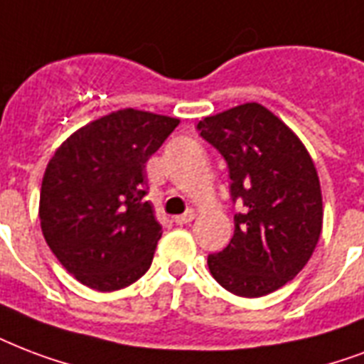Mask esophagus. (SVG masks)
I'll return each mask as SVG.
<instances>
[{
    "mask_svg": "<svg viewBox=\"0 0 364 364\" xmlns=\"http://www.w3.org/2000/svg\"><path fill=\"white\" fill-rule=\"evenodd\" d=\"M194 218H196V213H194L193 210H188V212H185L183 215H176L173 221H176L177 225H187V223H191Z\"/></svg>",
    "mask_w": 364,
    "mask_h": 364,
    "instance_id": "obj_1",
    "label": "esophagus"
}]
</instances>
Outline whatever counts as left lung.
<instances>
[{
	"instance_id": "obj_1",
	"label": "left lung",
	"mask_w": 364,
	"mask_h": 364,
	"mask_svg": "<svg viewBox=\"0 0 364 364\" xmlns=\"http://www.w3.org/2000/svg\"><path fill=\"white\" fill-rule=\"evenodd\" d=\"M196 129L225 158L235 235L208 256L213 279L242 298L284 287L305 267L323 229L317 170L296 133L267 108L246 102L208 116Z\"/></svg>"
}]
</instances>
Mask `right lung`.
I'll return each instance as SVG.
<instances>
[{"label":"right lung","mask_w":364,"mask_h":364,"mask_svg":"<svg viewBox=\"0 0 364 364\" xmlns=\"http://www.w3.org/2000/svg\"><path fill=\"white\" fill-rule=\"evenodd\" d=\"M177 118L124 108L72 133L46 168L41 231L60 265L99 292L149 271L162 225L145 200V164Z\"/></svg>","instance_id":"right-lung-1"}]
</instances>
